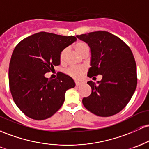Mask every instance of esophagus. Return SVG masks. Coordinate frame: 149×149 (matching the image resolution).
<instances>
[{"label": "esophagus", "mask_w": 149, "mask_h": 149, "mask_svg": "<svg viewBox=\"0 0 149 149\" xmlns=\"http://www.w3.org/2000/svg\"><path fill=\"white\" fill-rule=\"evenodd\" d=\"M82 84V83H80V82H78V81H76V86H80V85Z\"/></svg>", "instance_id": "obj_1"}]
</instances>
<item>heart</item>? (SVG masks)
<instances>
[{"label": "heart", "instance_id": "b5f03b06", "mask_svg": "<svg viewBox=\"0 0 149 149\" xmlns=\"http://www.w3.org/2000/svg\"><path fill=\"white\" fill-rule=\"evenodd\" d=\"M74 49L76 50V52L78 53V54H81L82 53H83L85 51L89 50V46L88 44L85 42L83 41H78L74 44ZM66 49H64L62 51L60 52L59 54V60L61 62H62L64 61L65 54H66ZM85 73V69L84 67H70L67 69L66 71V73H67L69 76L72 77L73 78H76V79H80L83 77L84 73Z\"/></svg>", "mask_w": 149, "mask_h": 149}]
</instances>
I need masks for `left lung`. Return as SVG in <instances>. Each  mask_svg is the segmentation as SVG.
Instances as JSON below:
<instances>
[{
	"label": "left lung",
	"mask_w": 149,
	"mask_h": 149,
	"mask_svg": "<svg viewBox=\"0 0 149 149\" xmlns=\"http://www.w3.org/2000/svg\"><path fill=\"white\" fill-rule=\"evenodd\" d=\"M91 49L88 76L102 75L96 84L88 81L92 93L83 99L84 107L95 115L109 117L122 111L131 100L137 84L136 66L127 44L104 31L78 35Z\"/></svg>",
	"instance_id": "obj_1"
}]
</instances>
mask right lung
<instances>
[{
  "label": "right lung",
  "mask_w": 149,
  "mask_h": 149,
  "mask_svg": "<svg viewBox=\"0 0 149 149\" xmlns=\"http://www.w3.org/2000/svg\"><path fill=\"white\" fill-rule=\"evenodd\" d=\"M77 40L40 32L23 39L12 54L9 66V85L13 100L22 112L31 118L41 120L51 117L60 109L65 92L74 88V81L63 73L55 79L45 74L60 64L59 54Z\"/></svg>",
  "instance_id": "obj_1"
}]
</instances>
